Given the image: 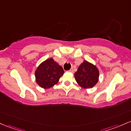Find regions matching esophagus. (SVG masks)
I'll return each mask as SVG.
<instances>
[{"label":"esophagus","mask_w":131,"mask_h":131,"mask_svg":"<svg viewBox=\"0 0 131 131\" xmlns=\"http://www.w3.org/2000/svg\"><path fill=\"white\" fill-rule=\"evenodd\" d=\"M68 71H69V72L73 73V68H71L70 70H68Z\"/></svg>","instance_id":"1"}]
</instances>
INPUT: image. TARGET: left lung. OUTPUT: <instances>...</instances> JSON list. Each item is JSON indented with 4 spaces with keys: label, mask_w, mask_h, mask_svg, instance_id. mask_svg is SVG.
<instances>
[{
    "label": "left lung",
    "mask_w": 131,
    "mask_h": 131,
    "mask_svg": "<svg viewBox=\"0 0 131 131\" xmlns=\"http://www.w3.org/2000/svg\"><path fill=\"white\" fill-rule=\"evenodd\" d=\"M74 78L81 87L91 88L98 81V69L94 64L84 61L74 73Z\"/></svg>",
    "instance_id": "8db88e82"
}]
</instances>
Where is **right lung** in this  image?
Returning a JSON list of instances; mask_svg holds the SVG:
<instances>
[{
  "label": "right lung",
  "mask_w": 131,
  "mask_h": 131,
  "mask_svg": "<svg viewBox=\"0 0 131 131\" xmlns=\"http://www.w3.org/2000/svg\"><path fill=\"white\" fill-rule=\"evenodd\" d=\"M37 83L40 87L47 89L53 86L64 74V70L53 58L45 60L35 71Z\"/></svg>",
  "instance_id": "obj_1"
}]
</instances>
